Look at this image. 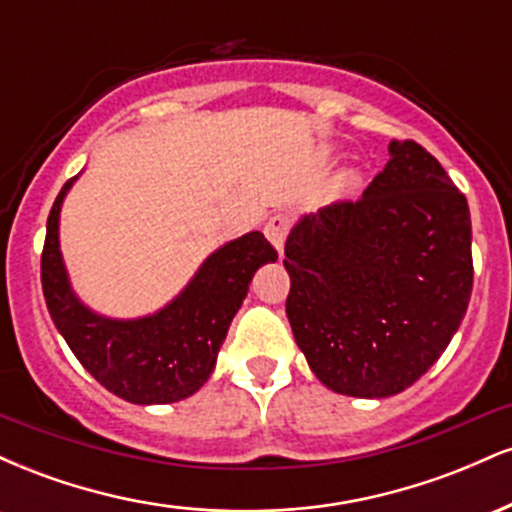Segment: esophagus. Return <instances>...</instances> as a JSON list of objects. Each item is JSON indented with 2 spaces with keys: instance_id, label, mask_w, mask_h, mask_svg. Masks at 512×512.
Returning <instances> with one entry per match:
<instances>
[{
  "instance_id": "obj_1",
  "label": "esophagus",
  "mask_w": 512,
  "mask_h": 512,
  "mask_svg": "<svg viewBox=\"0 0 512 512\" xmlns=\"http://www.w3.org/2000/svg\"><path fill=\"white\" fill-rule=\"evenodd\" d=\"M289 231H291L289 214H274L272 219L267 221V226H264V233H267V238L272 240V245L279 252H284V243H286V236H289Z\"/></svg>"
}]
</instances>
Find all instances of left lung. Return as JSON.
<instances>
[{
  "label": "left lung",
  "mask_w": 512,
  "mask_h": 512,
  "mask_svg": "<svg viewBox=\"0 0 512 512\" xmlns=\"http://www.w3.org/2000/svg\"><path fill=\"white\" fill-rule=\"evenodd\" d=\"M390 161L356 202L303 216L286 238L293 337L322 385L383 399L448 349L472 296L467 199L421 144Z\"/></svg>",
  "instance_id": "1"
}]
</instances>
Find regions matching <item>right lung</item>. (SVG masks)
Returning a JSON list of instances; mask_svg holds the SVG:
<instances>
[{"instance_id":"obj_1","label":"right lung","mask_w":512,"mask_h":512,"mask_svg":"<svg viewBox=\"0 0 512 512\" xmlns=\"http://www.w3.org/2000/svg\"><path fill=\"white\" fill-rule=\"evenodd\" d=\"M74 180L64 182L52 204L40 257L52 322L81 366L113 395L132 404H168L195 395L216 366L252 276L279 255L260 231L245 233L216 250L187 289L156 315L139 320L96 315L74 296L57 238L62 199Z\"/></svg>"}]
</instances>
